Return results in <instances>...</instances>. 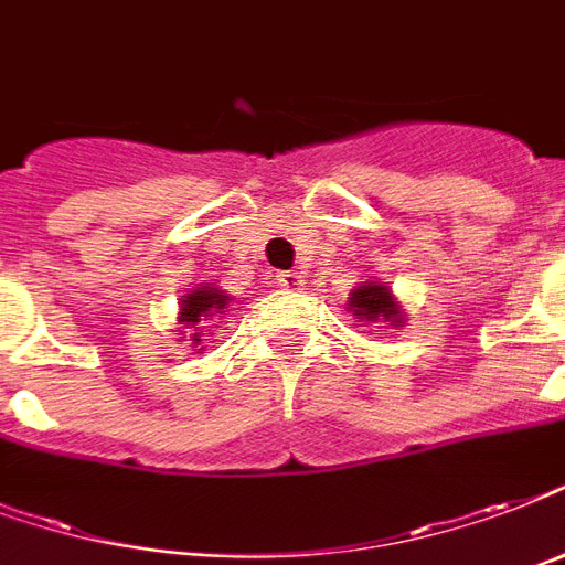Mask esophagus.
Returning a JSON list of instances; mask_svg holds the SVG:
<instances>
[{"label": "esophagus", "instance_id": "34e87169", "mask_svg": "<svg viewBox=\"0 0 565 565\" xmlns=\"http://www.w3.org/2000/svg\"><path fill=\"white\" fill-rule=\"evenodd\" d=\"M275 281H278V287H284V290H301V287H305V275L290 269V273L275 275Z\"/></svg>", "mask_w": 565, "mask_h": 565}]
</instances>
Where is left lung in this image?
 Here are the masks:
<instances>
[{
  "instance_id": "8db88e82",
  "label": "left lung",
  "mask_w": 565,
  "mask_h": 565,
  "mask_svg": "<svg viewBox=\"0 0 565 565\" xmlns=\"http://www.w3.org/2000/svg\"><path fill=\"white\" fill-rule=\"evenodd\" d=\"M349 310L354 313L358 322H402V305L393 299L390 287L381 281H366L358 290H352Z\"/></svg>"
}]
</instances>
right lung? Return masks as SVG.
Instances as JSON below:
<instances>
[{
  "label": "right lung",
  "mask_w": 565,
  "mask_h": 565,
  "mask_svg": "<svg viewBox=\"0 0 565 565\" xmlns=\"http://www.w3.org/2000/svg\"><path fill=\"white\" fill-rule=\"evenodd\" d=\"M231 305L228 292L216 290V287H195L190 290L184 299H181L179 310V326L190 328L184 334H190V343H193L195 352H204V322H211L213 317L225 313V308Z\"/></svg>",
  "instance_id": "right-lung-1"
}]
</instances>
